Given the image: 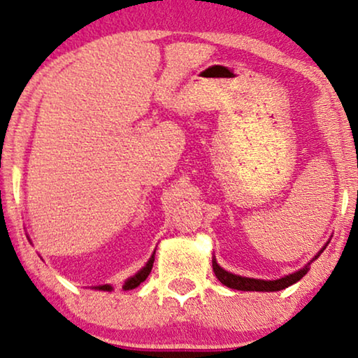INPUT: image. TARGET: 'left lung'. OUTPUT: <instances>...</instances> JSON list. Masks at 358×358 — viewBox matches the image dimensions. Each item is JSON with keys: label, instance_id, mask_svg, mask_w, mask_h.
Listing matches in <instances>:
<instances>
[{"label": "left lung", "instance_id": "obj_1", "mask_svg": "<svg viewBox=\"0 0 358 358\" xmlns=\"http://www.w3.org/2000/svg\"><path fill=\"white\" fill-rule=\"evenodd\" d=\"M328 243H329V241H328ZM328 243H326L323 248H321L318 253L315 255V258L311 259V261H308V263H306L303 268L299 269V271H295V273H292L289 275H284V278L275 279V280L243 278V275L229 273V271H225L224 268H220V266L217 264V261H215V258H213V269H214L215 278H217L220 282H222L224 285L230 287V289L243 290V292H278V290H284V289H287V287H290L292 284H295V282H299L306 273H308L310 264L313 263L315 259H318V256L323 253L326 246H328Z\"/></svg>", "mask_w": 358, "mask_h": 358}]
</instances>
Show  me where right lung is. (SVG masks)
<instances>
[{
  "label": "right lung",
  "mask_w": 358,
  "mask_h": 358,
  "mask_svg": "<svg viewBox=\"0 0 358 358\" xmlns=\"http://www.w3.org/2000/svg\"><path fill=\"white\" fill-rule=\"evenodd\" d=\"M154 255H155V251L152 253V256H150V258H149L148 263H145V266H144L143 269H139L134 275H131L129 279L124 280L123 290H133V289H136V287L141 284V282H144L145 279H148V275L150 274V271H152V266H154ZM92 289L103 290V292H112L113 287L110 285V284H105V285H95V287H92Z\"/></svg>",
  "instance_id": "obj_1"
}]
</instances>
